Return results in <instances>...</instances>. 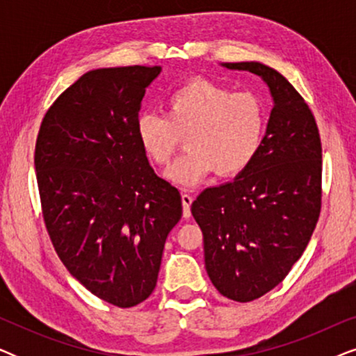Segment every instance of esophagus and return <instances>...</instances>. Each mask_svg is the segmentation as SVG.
<instances>
[{"instance_id": "obj_1", "label": "esophagus", "mask_w": 356, "mask_h": 356, "mask_svg": "<svg viewBox=\"0 0 356 356\" xmlns=\"http://www.w3.org/2000/svg\"><path fill=\"white\" fill-rule=\"evenodd\" d=\"M194 201V197L191 194L188 193H183L181 194V202H183V217L184 218H189L191 217V204Z\"/></svg>"}]
</instances>
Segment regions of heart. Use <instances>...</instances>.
<instances>
[{
    "label": "heart",
    "mask_w": 356,
    "mask_h": 356,
    "mask_svg": "<svg viewBox=\"0 0 356 356\" xmlns=\"http://www.w3.org/2000/svg\"><path fill=\"white\" fill-rule=\"evenodd\" d=\"M266 128L259 97L233 92L211 81L194 79L168 97L165 116L143 113L136 131L144 154L165 167L181 144L188 150L168 168L167 178L179 186H196L216 172L233 177L252 162Z\"/></svg>",
    "instance_id": "heart-1"
}]
</instances>
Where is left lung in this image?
Listing matches in <instances>:
<instances>
[{"label":"left lung","instance_id":"obj_1","mask_svg":"<svg viewBox=\"0 0 356 356\" xmlns=\"http://www.w3.org/2000/svg\"><path fill=\"white\" fill-rule=\"evenodd\" d=\"M222 66L259 76L274 100L252 162L191 206L209 279L248 303L279 285L308 246L321 212L323 147L308 104L279 71L257 61Z\"/></svg>","mask_w":356,"mask_h":356}]
</instances>
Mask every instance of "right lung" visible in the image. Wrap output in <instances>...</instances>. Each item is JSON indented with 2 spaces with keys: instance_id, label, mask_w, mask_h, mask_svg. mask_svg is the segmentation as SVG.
Wrapping results in <instances>:
<instances>
[{
  "instance_id": "1",
  "label": "right lung",
  "mask_w": 356,
  "mask_h": 356,
  "mask_svg": "<svg viewBox=\"0 0 356 356\" xmlns=\"http://www.w3.org/2000/svg\"><path fill=\"white\" fill-rule=\"evenodd\" d=\"M160 66L102 67L81 76L43 116L35 172L56 254L90 293L118 308L157 285L181 196L155 175L138 139L140 102Z\"/></svg>"
}]
</instances>
